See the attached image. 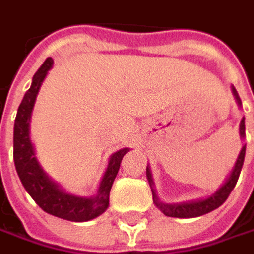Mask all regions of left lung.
<instances>
[{
  "label": "left lung",
  "instance_id": "left-lung-1",
  "mask_svg": "<svg viewBox=\"0 0 254 254\" xmlns=\"http://www.w3.org/2000/svg\"><path fill=\"white\" fill-rule=\"evenodd\" d=\"M233 93L236 96V100L239 105H242L240 102V97L237 95L236 89L233 87ZM245 118L242 119L240 122V136L245 138ZM245 154H246V145H243L242 151H240V155L236 161V165L231 171L230 177L227 178V181L224 183V186L221 187L216 194H213L211 197L201 200V201H194V202H184V204H164V202L158 201L157 194H155V190H154V181H152V177H151V171L146 170V175H148V181H149V186H151V191H152V198L154 202L157 204V207L168 217H177V218H192V217L202 216V214H207L213 210L218 208L223 202L227 200V197L230 195V192L233 191V188L236 187V183L239 180V175L242 171V167H243V162H245Z\"/></svg>",
  "mask_w": 254,
  "mask_h": 254
}]
</instances>
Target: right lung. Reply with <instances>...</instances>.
<instances>
[{"label": "right lung", "mask_w": 254, "mask_h": 254, "mask_svg": "<svg viewBox=\"0 0 254 254\" xmlns=\"http://www.w3.org/2000/svg\"><path fill=\"white\" fill-rule=\"evenodd\" d=\"M52 66L53 59L49 57L34 74L31 87L24 95L23 102L18 108L14 124V164L25 191L33 197V200L37 202L41 210L68 221H89L100 216L108 208L113 180L119 171L122 158L129 149H121L111 157L96 197L82 198L70 195L63 192L49 180V177L38 165L34 155V148L30 141V118L40 86Z\"/></svg>", "instance_id": "1"}]
</instances>
